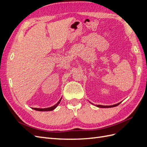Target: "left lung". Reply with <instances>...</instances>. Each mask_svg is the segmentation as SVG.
Returning <instances> with one entry per match:
<instances>
[{"label": "left lung", "instance_id": "1", "mask_svg": "<svg viewBox=\"0 0 147 147\" xmlns=\"http://www.w3.org/2000/svg\"><path fill=\"white\" fill-rule=\"evenodd\" d=\"M121 103V102H120ZM120 103H118L117 104H115L113 105H109V106H106V105H96L97 107H100V108H109V107H116Z\"/></svg>", "mask_w": 147, "mask_h": 147}]
</instances>
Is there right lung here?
Segmentation results:
<instances>
[{"instance_id": "1", "label": "right lung", "mask_w": 147, "mask_h": 147, "mask_svg": "<svg viewBox=\"0 0 147 147\" xmlns=\"http://www.w3.org/2000/svg\"><path fill=\"white\" fill-rule=\"evenodd\" d=\"M61 99H62V98H61V99L59 100V102H57V103L56 105H53V106L51 107H48V108H45V109L32 108V109H34V110H37V111H42V112H47V111H51V110H54L55 108H56V107H57V105H58V104L60 103V102H61Z\"/></svg>"}]
</instances>
